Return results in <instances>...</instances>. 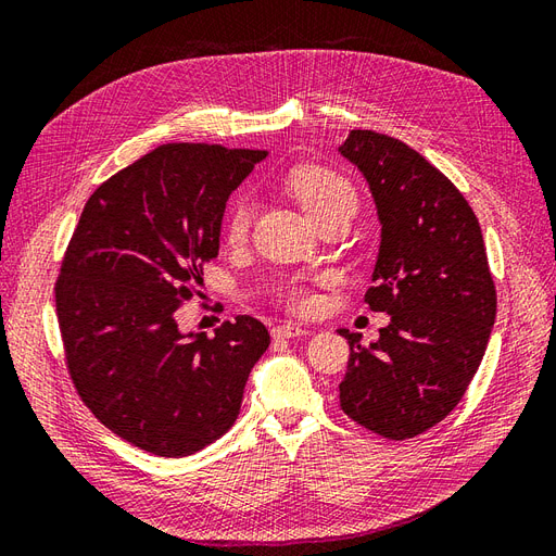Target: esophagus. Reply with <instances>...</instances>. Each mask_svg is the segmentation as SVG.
Wrapping results in <instances>:
<instances>
[{
	"instance_id": "1",
	"label": "esophagus",
	"mask_w": 556,
	"mask_h": 556,
	"mask_svg": "<svg viewBox=\"0 0 556 556\" xmlns=\"http://www.w3.org/2000/svg\"><path fill=\"white\" fill-rule=\"evenodd\" d=\"M304 333H308V329L301 325H294V323H282L271 329L274 339H296V336H304Z\"/></svg>"
}]
</instances>
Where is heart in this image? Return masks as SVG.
Masks as SVG:
<instances>
[{
    "mask_svg": "<svg viewBox=\"0 0 556 556\" xmlns=\"http://www.w3.org/2000/svg\"><path fill=\"white\" fill-rule=\"evenodd\" d=\"M285 185H288L290 194L296 199V204L306 211V215L313 223L339 208L355 211V204H357V194H355V188H352V182L339 172L327 169V166H319V164L296 166V169L288 174ZM250 220H252L250 201L245 197H237L231 201V206L225 215L227 243L231 245L243 243L248 237ZM280 299L282 304L294 313H311L315 308V294L308 288H304V285H288V288L280 292Z\"/></svg>",
    "mask_w": 556,
    "mask_h": 556,
    "instance_id": "obj_1",
    "label": "heart"
}]
</instances>
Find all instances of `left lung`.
Wrapping results in <instances>:
<instances>
[{
  "label": "left lung",
  "mask_w": 556,
  "mask_h": 556,
  "mask_svg": "<svg viewBox=\"0 0 556 556\" xmlns=\"http://www.w3.org/2000/svg\"><path fill=\"white\" fill-rule=\"evenodd\" d=\"M339 150L371 185L382 225L364 301L392 317L371 348L339 331L350 345L341 410L382 439L406 441L466 394L492 333L496 285L478 217L445 174L374 129H352Z\"/></svg>",
  "instance_id": "1"
}]
</instances>
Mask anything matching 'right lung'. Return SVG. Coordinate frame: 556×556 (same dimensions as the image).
<instances>
[{
    "instance_id": "add662e5",
    "label": "right lung",
    "mask_w": 556,
    "mask_h": 556,
    "mask_svg": "<svg viewBox=\"0 0 556 556\" xmlns=\"http://www.w3.org/2000/svg\"><path fill=\"white\" fill-rule=\"evenodd\" d=\"M266 150L164 143L90 194L55 282L66 371L92 415L157 457H188L233 425L268 331L239 315L185 339L229 194Z\"/></svg>"
}]
</instances>
